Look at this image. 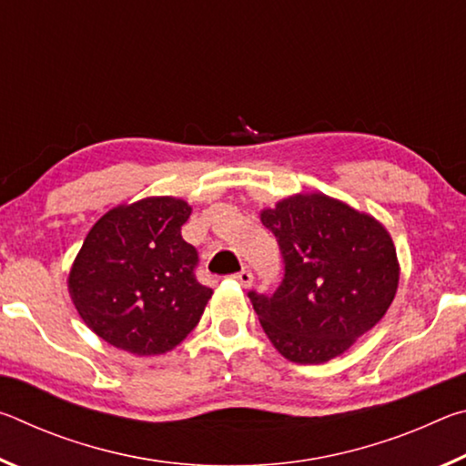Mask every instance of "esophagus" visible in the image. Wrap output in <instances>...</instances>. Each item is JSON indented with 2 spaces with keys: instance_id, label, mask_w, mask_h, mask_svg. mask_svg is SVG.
<instances>
[{
  "instance_id": "esophagus-1",
  "label": "esophagus",
  "mask_w": 466,
  "mask_h": 466,
  "mask_svg": "<svg viewBox=\"0 0 466 466\" xmlns=\"http://www.w3.org/2000/svg\"><path fill=\"white\" fill-rule=\"evenodd\" d=\"M234 279L238 281L242 288H250V286H252V273H250V271H247V269H242L240 273H236V275H234Z\"/></svg>"
}]
</instances>
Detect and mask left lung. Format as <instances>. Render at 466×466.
I'll return each instance as SVG.
<instances>
[{
    "mask_svg": "<svg viewBox=\"0 0 466 466\" xmlns=\"http://www.w3.org/2000/svg\"><path fill=\"white\" fill-rule=\"evenodd\" d=\"M286 273L273 296L250 294L265 335L294 364L341 356L390 309L400 265L374 216L325 193H296L261 209Z\"/></svg>",
    "mask_w": 466,
    "mask_h": 466,
    "instance_id": "left-lung-1",
    "label": "left lung"
}]
</instances>
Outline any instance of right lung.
Segmentation results:
<instances>
[{
	"label": "right lung",
	"instance_id": "add662e5",
	"mask_svg": "<svg viewBox=\"0 0 466 466\" xmlns=\"http://www.w3.org/2000/svg\"><path fill=\"white\" fill-rule=\"evenodd\" d=\"M191 211L180 197H144L108 209L86 236L67 291L108 345L162 356L197 327L211 289L195 279L197 250L180 236Z\"/></svg>",
	"mask_w": 466,
	"mask_h": 466
}]
</instances>
